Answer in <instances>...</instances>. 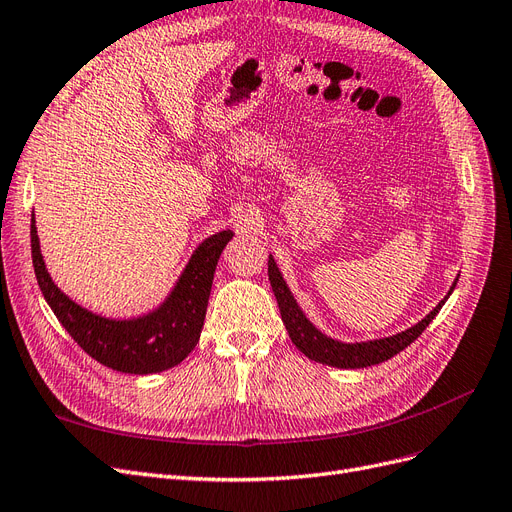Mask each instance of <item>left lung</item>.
I'll return each mask as SVG.
<instances>
[{
  "instance_id": "8db88e82",
  "label": "left lung",
  "mask_w": 512,
  "mask_h": 512,
  "mask_svg": "<svg viewBox=\"0 0 512 512\" xmlns=\"http://www.w3.org/2000/svg\"><path fill=\"white\" fill-rule=\"evenodd\" d=\"M268 276H270V285H272V291L278 301L282 323H285V327L289 331L291 342L308 358H312V361L331 365L337 369H361V367L380 365V363L388 361V358H392L394 354L405 350L432 323V318L439 314V310L443 308L451 291L456 289V282H458V280L453 282V287L449 289L447 297L443 301H439L437 308H434L426 318H422L418 325L409 327L407 331H401V333L390 335V337H382V339H371V342L344 344V342H337V339L327 337L325 333H320L306 318V314L301 312V308L297 306V301L291 295L287 282H285V278H282L272 255L268 259Z\"/></svg>"
}]
</instances>
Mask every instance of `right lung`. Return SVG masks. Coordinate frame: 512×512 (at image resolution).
Listing matches in <instances>:
<instances>
[{
    "mask_svg": "<svg viewBox=\"0 0 512 512\" xmlns=\"http://www.w3.org/2000/svg\"><path fill=\"white\" fill-rule=\"evenodd\" d=\"M232 236L230 230H225L206 238L158 310L139 318L113 320L88 312L54 285L44 266L35 217L31 215L33 270L54 316L94 361L113 371L135 375L175 367L196 348L217 261Z\"/></svg>",
    "mask_w": 512,
    "mask_h": 512,
    "instance_id": "1",
    "label": "right lung"
}]
</instances>
